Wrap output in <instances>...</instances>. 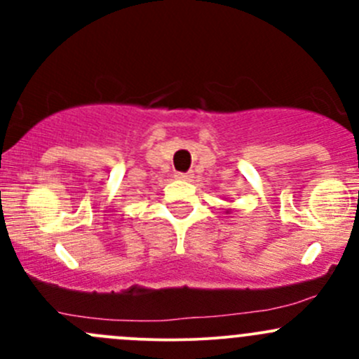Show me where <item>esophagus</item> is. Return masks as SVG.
Listing matches in <instances>:
<instances>
[{"label": "esophagus", "instance_id": "esophagus-1", "mask_svg": "<svg viewBox=\"0 0 359 359\" xmlns=\"http://www.w3.org/2000/svg\"><path fill=\"white\" fill-rule=\"evenodd\" d=\"M175 179L177 180H193V173L187 172V173H175Z\"/></svg>", "mask_w": 359, "mask_h": 359}]
</instances>
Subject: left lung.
I'll return each mask as SVG.
<instances>
[{"mask_svg":"<svg viewBox=\"0 0 359 359\" xmlns=\"http://www.w3.org/2000/svg\"><path fill=\"white\" fill-rule=\"evenodd\" d=\"M226 213H231V210H229V208H227V210H226Z\"/></svg>","mask_w":359,"mask_h":359,"instance_id":"obj_1","label":"left lung"}]
</instances>
